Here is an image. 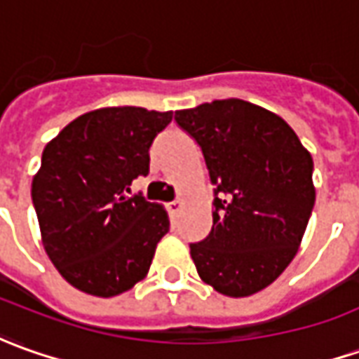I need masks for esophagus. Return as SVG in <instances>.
<instances>
[{
  "label": "esophagus",
  "instance_id": "obj_1",
  "mask_svg": "<svg viewBox=\"0 0 359 359\" xmlns=\"http://www.w3.org/2000/svg\"><path fill=\"white\" fill-rule=\"evenodd\" d=\"M182 202H184L182 198H177V200H172V202H169V204H167V208H169L170 214H177V212L182 208Z\"/></svg>",
  "mask_w": 359,
  "mask_h": 359
}]
</instances>
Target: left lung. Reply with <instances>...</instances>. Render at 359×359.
<instances>
[{
	"label": "left lung",
	"mask_w": 359,
	"mask_h": 359,
	"mask_svg": "<svg viewBox=\"0 0 359 359\" xmlns=\"http://www.w3.org/2000/svg\"><path fill=\"white\" fill-rule=\"evenodd\" d=\"M175 119L216 187L212 231L190 243L200 279L233 299L259 292L299 251L316 198L313 157L285 119L245 100H214Z\"/></svg>",
	"instance_id": "8db88e82"
}]
</instances>
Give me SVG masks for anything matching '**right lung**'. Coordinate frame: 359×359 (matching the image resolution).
I'll use <instances>...</instances> for the list:
<instances>
[{
    "instance_id": "add662e5",
    "label": "right lung",
    "mask_w": 359,
    "mask_h": 359,
    "mask_svg": "<svg viewBox=\"0 0 359 359\" xmlns=\"http://www.w3.org/2000/svg\"><path fill=\"white\" fill-rule=\"evenodd\" d=\"M170 119L172 111L100 108L46 143L31 196L46 255L78 291L109 299L149 273L169 216L129 187L149 172V147Z\"/></svg>"
}]
</instances>
